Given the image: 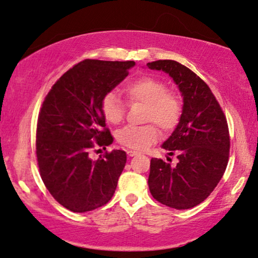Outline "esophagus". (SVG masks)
Here are the masks:
<instances>
[{"mask_svg":"<svg viewBox=\"0 0 258 258\" xmlns=\"http://www.w3.org/2000/svg\"><path fill=\"white\" fill-rule=\"evenodd\" d=\"M126 154H128V156H130V158H133V156L139 155V153L134 152V150H128V152H126Z\"/></svg>","mask_w":258,"mask_h":258,"instance_id":"obj_1","label":"esophagus"}]
</instances>
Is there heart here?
<instances>
[{
  "label": "heart",
  "instance_id": "1",
  "mask_svg": "<svg viewBox=\"0 0 258 258\" xmlns=\"http://www.w3.org/2000/svg\"><path fill=\"white\" fill-rule=\"evenodd\" d=\"M123 92L130 102L147 105L145 121L154 122L163 133H169L179 124L182 113L181 100L168 91L163 80L153 76H142L126 83ZM100 111L110 124H118L125 113V105L113 91L103 96ZM159 139V130L154 124L125 126L117 133V141L132 150H145Z\"/></svg>",
  "mask_w": 258,
  "mask_h": 258
}]
</instances>
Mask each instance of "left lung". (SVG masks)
Wrapping results in <instances>:
<instances>
[{"mask_svg": "<svg viewBox=\"0 0 258 258\" xmlns=\"http://www.w3.org/2000/svg\"><path fill=\"white\" fill-rule=\"evenodd\" d=\"M147 66L169 75L183 102L179 124L162 145L168 155L176 154L178 163L170 167L161 159L150 160L149 190L163 205L192 209L212 193L226 169L230 136L225 115L206 83L186 66L174 60Z\"/></svg>", "mask_w": 258, "mask_h": 258, "instance_id": "8db88e82", "label": "left lung"}]
</instances>
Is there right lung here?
Masks as SVG:
<instances>
[{"label": "right lung", "instance_id": "obj_1", "mask_svg": "<svg viewBox=\"0 0 258 258\" xmlns=\"http://www.w3.org/2000/svg\"><path fill=\"white\" fill-rule=\"evenodd\" d=\"M134 66L135 61L83 60L56 80L43 100L36 128L40 175L53 198L72 212L98 209L115 193L125 152H106L97 160L89 153L95 145L112 143L100 100Z\"/></svg>", "mask_w": 258, "mask_h": 258}]
</instances>
